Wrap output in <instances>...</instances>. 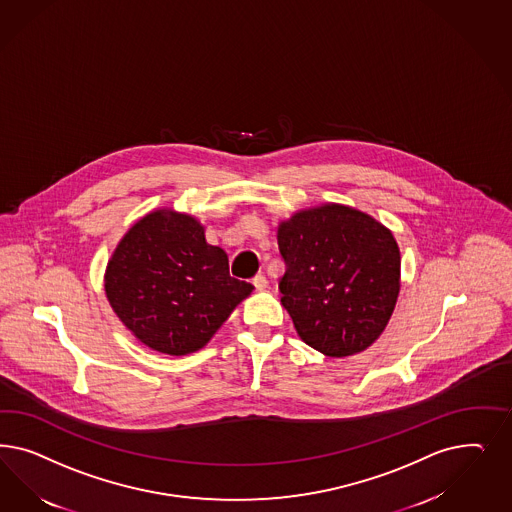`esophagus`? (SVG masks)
<instances>
[{
    "label": "esophagus",
    "instance_id": "esophagus-1",
    "mask_svg": "<svg viewBox=\"0 0 512 512\" xmlns=\"http://www.w3.org/2000/svg\"><path fill=\"white\" fill-rule=\"evenodd\" d=\"M252 284H254V288H256V290H260V292H262V290L267 288V284H269V282L265 279V275L260 273V275H256V277L252 279Z\"/></svg>",
    "mask_w": 512,
    "mask_h": 512
}]
</instances>
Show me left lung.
<instances>
[{
  "instance_id": "1",
  "label": "left lung",
  "mask_w": 512,
  "mask_h": 512,
  "mask_svg": "<svg viewBox=\"0 0 512 512\" xmlns=\"http://www.w3.org/2000/svg\"><path fill=\"white\" fill-rule=\"evenodd\" d=\"M282 307L314 350L343 358L371 347L396 307L401 256L392 231L328 203L281 222Z\"/></svg>"
}]
</instances>
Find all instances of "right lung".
<instances>
[{"mask_svg":"<svg viewBox=\"0 0 512 512\" xmlns=\"http://www.w3.org/2000/svg\"><path fill=\"white\" fill-rule=\"evenodd\" d=\"M252 290L230 277L228 254L205 241L194 216L169 209L135 222L105 271V294L122 324L169 356L205 347Z\"/></svg>","mask_w":512,"mask_h":512,"instance_id":"1","label":"right lung"}]
</instances>
